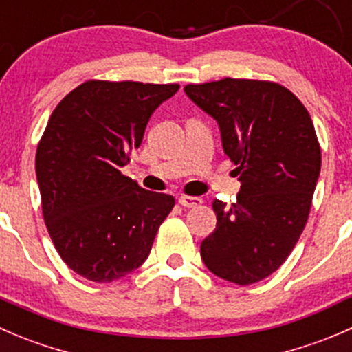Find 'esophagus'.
<instances>
[{
    "label": "esophagus",
    "mask_w": 352,
    "mask_h": 352,
    "mask_svg": "<svg viewBox=\"0 0 352 352\" xmlns=\"http://www.w3.org/2000/svg\"><path fill=\"white\" fill-rule=\"evenodd\" d=\"M179 203L182 204L184 208H194V206H199V204H203V199L197 196H180Z\"/></svg>",
    "instance_id": "esophagus-1"
}]
</instances>
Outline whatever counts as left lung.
<instances>
[{"instance_id":"obj_1","label":"left lung","mask_w":352,"mask_h":352,"mask_svg":"<svg viewBox=\"0 0 352 352\" xmlns=\"http://www.w3.org/2000/svg\"><path fill=\"white\" fill-rule=\"evenodd\" d=\"M184 91L218 122L241 180L237 203L213 201L217 228L201 258L223 280L256 284L282 267L308 221L322 168L311 117L277 82L227 77Z\"/></svg>"}]
</instances>
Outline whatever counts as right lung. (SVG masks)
<instances>
[{"instance_id":"right-lung-1","label":"right lung","mask_w":352,"mask_h":352,"mask_svg":"<svg viewBox=\"0 0 352 352\" xmlns=\"http://www.w3.org/2000/svg\"><path fill=\"white\" fill-rule=\"evenodd\" d=\"M179 84L87 80L58 103L36 151L47 232L68 267L113 282L139 268L175 199L120 172Z\"/></svg>"}]
</instances>
